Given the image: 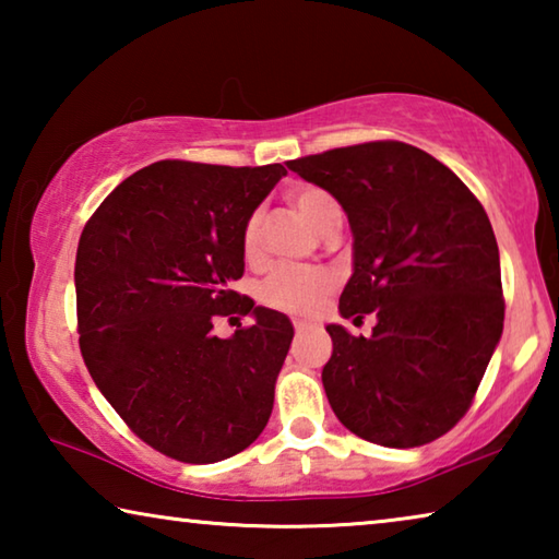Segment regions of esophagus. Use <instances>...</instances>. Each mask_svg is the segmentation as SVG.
Masks as SVG:
<instances>
[{
    "label": "esophagus",
    "instance_id": "34e87169",
    "mask_svg": "<svg viewBox=\"0 0 559 559\" xmlns=\"http://www.w3.org/2000/svg\"><path fill=\"white\" fill-rule=\"evenodd\" d=\"M293 328H296V333H302V330H308V323H302V320H293Z\"/></svg>",
    "mask_w": 559,
    "mask_h": 559
}]
</instances>
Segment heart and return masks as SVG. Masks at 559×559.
<instances>
[{
    "instance_id": "heart-1",
    "label": "heart",
    "mask_w": 559,
    "mask_h": 559,
    "mask_svg": "<svg viewBox=\"0 0 559 559\" xmlns=\"http://www.w3.org/2000/svg\"><path fill=\"white\" fill-rule=\"evenodd\" d=\"M290 202L323 236H335L343 224V210L337 200L320 187H298L290 192ZM241 249L249 263L263 259V214L253 212L241 234ZM335 281L323 269H278L261 286V302L283 313L310 316L320 308Z\"/></svg>"
}]
</instances>
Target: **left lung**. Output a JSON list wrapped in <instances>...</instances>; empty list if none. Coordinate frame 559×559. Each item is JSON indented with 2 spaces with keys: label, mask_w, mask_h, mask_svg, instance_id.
<instances>
[{
  "label": "left lung",
  "mask_w": 559,
  "mask_h": 559,
  "mask_svg": "<svg viewBox=\"0 0 559 559\" xmlns=\"http://www.w3.org/2000/svg\"><path fill=\"white\" fill-rule=\"evenodd\" d=\"M343 204L353 276L340 316H377L370 337L328 325V402L380 447L439 439L468 412L503 333L493 226L471 189L424 150L377 140L286 163Z\"/></svg>",
  "instance_id": "8db88e82"
}]
</instances>
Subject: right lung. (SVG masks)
<instances>
[{"mask_svg":"<svg viewBox=\"0 0 559 559\" xmlns=\"http://www.w3.org/2000/svg\"><path fill=\"white\" fill-rule=\"evenodd\" d=\"M286 175L159 159L130 175L83 226L75 251L79 343L93 382L155 451L214 463L259 439L288 355L290 320L231 290L241 234ZM258 323L226 341L216 314Z\"/></svg>","mask_w":559,"mask_h":559,"instance_id":"1","label":"right lung"}]
</instances>
